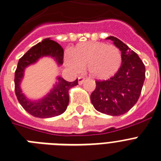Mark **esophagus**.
Listing matches in <instances>:
<instances>
[{
	"mask_svg": "<svg viewBox=\"0 0 161 161\" xmlns=\"http://www.w3.org/2000/svg\"><path fill=\"white\" fill-rule=\"evenodd\" d=\"M84 81H85V77L84 76H80V77H78V83H79V85L83 84Z\"/></svg>",
	"mask_w": 161,
	"mask_h": 161,
	"instance_id": "1",
	"label": "esophagus"
}]
</instances>
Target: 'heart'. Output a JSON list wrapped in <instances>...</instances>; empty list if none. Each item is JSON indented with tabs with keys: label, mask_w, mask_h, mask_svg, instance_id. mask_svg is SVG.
<instances>
[{
	"label": "heart",
	"mask_w": 161,
	"mask_h": 161,
	"mask_svg": "<svg viewBox=\"0 0 161 161\" xmlns=\"http://www.w3.org/2000/svg\"><path fill=\"white\" fill-rule=\"evenodd\" d=\"M66 63L75 71H80L86 66L90 76L103 80L113 77L120 69L122 53L116 45L87 41L71 47Z\"/></svg>",
	"instance_id": "obj_1"
}]
</instances>
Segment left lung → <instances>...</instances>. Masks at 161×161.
I'll return each mask as SVG.
<instances>
[{
	"label": "left lung",
	"mask_w": 161,
	"mask_h": 161,
	"mask_svg": "<svg viewBox=\"0 0 161 161\" xmlns=\"http://www.w3.org/2000/svg\"><path fill=\"white\" fill-rule=\"evenodd\" d=\"M122 53V65L113 77L96 80L90 100L97 111L109 116H120L138 102L144 80L145 66L138 55L115 36H108Z\"/></svg>",
	"instance_id": "1"
}]
</instances>
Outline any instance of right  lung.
I'll list each match as a JSON object with an SVG mask.
<instances>
[{"label": "right lung", "instance_id": "add662e5", "mask_svg": "<svg viewBox=\"0 0 161 161\" xmlns=\"http://www.w3.org/2000/svg\"><path fill=\"white\" fill-rule=\"evenodd\" d=\"M45 56L53 58L58 66L64 64V49L54 41L46 38L31 47L19 60L14 74L15 94L19 103L31 116L38 118H50L64 113L69 103L68 90L78 85V79L68 82L58 76L53 88L45 97L38 100L28 99L20 87L25 68Z\"/></svg>", "mask_w": 161, "mask_h": 161}]
</instances>
